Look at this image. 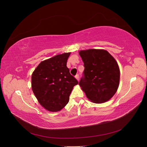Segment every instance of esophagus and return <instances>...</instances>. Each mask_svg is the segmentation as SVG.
I'll return each mask as SVG.
<instances>
[{
	"mask_svg": "<svg viewBox=\"0 0 147 147\" xmlns=\"http://www.w3.org/2000/svg\"><path fill=\"white\" fill-rule=\"evenodd\" d=\"M75 78L77 79V81H79V75H75Z\"/></svg>",
	"mask_w": 147,
	"mask_h": 147,
	"instance_id": "esophagus-1",
	"label": "esophagus"
}]
</instances>
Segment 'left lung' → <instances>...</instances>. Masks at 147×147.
<instances>
[{
	"mask_svg": "<svg viewBox=\"0 0 147 147\" xmlns=\"http://www.w3.org/2000/svg\"><path fill=\"white\" fill-rule=\"evenodd\" d=\"M84 77L79 82L87 98L96 104L109 100L117 91L120 72L117 61L103 49L80 50Z\"/></svg>",
	"mask_w": 147,
	"mask_h": 147,
	"instance_id": "obj_1",
	"label": "left lung"
}]
</instances>
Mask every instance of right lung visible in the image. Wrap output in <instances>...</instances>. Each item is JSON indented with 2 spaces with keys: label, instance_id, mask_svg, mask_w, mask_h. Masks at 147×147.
Listing matches in <instances>:
<instances>
[{
  "label": "right lung",
  "instance_id": "right-lung-1",
  "mask_svg": "<svg viewBox=\"0 0 147 147\" xmlns=\"http://www.w3.org/2000/svg\"><path fill=\"white\" fill-rule=\"evenodd\" d=\"M70 52L44 60L34 70L31 86L39 104L48 111L59 112L67 104L78 82L70 75L67 61Z\"/></svg>",
  "mask_w": 147,
  "mask_h": 147
}]
</instances>
